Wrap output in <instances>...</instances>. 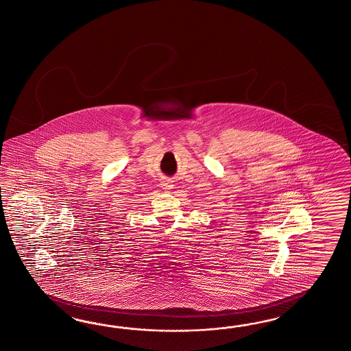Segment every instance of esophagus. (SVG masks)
<instances>
[{
	"mask_svg": "<svg viewBox=\"0 0 351 351\" xmlns=\"http://www.w3.org/2000/svg\"><path fill=\"white\" fill-rule=\"evenodd\" d=\"M172 186V182L170 181V180H162L161 181V188L163 189V190H166V191H169V190H171Z\"/></svg>",
	"mask_w": 351,
	"mask_h": 351,
	"instance_id": "esophagus-1",
	"label": "esophagus"
}]
</instances>
